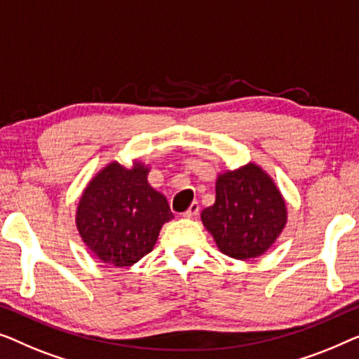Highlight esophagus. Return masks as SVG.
Returning <instances> with one entry per match:
<instances>
[{
  "mask_svg": "<svg viewBox=\"0 0 359 359\" xmlns=\"http://www.w3.org/2000/svg\"><path fill=\"white\" fill-rule=\"evenodd\" d=\"M198 211H200V206H198V203H196V201H194V203L189 206V210H187L184 213V218H187V219L195 218V216L198 215Z\"/></svg>",
  "mask_w": 359,
  "mask_h": 359,
  "instance_id": "34e87169",
  "label": "esophagus"
}]
</instances>
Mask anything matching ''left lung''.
Masks as SVG:
<instances>
[{"instance_id":"8db88e82","label":"left lung","mask_w":359,"mask_h":359,"mask_svg":"<svg viewBox=\"0 0 359 359\" xmlns=\"http://www.w3.org/2000/svg\"><path fill=\"white\" fill-rule=\"evenodd\" d=\"M215 191V203L200 216L218 249L236 260L264 255L287 223L286 200L271 175L247 163L219 172Z\"/></svg>"}]
</instances>
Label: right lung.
Instances as JSON below:
<instances>
[{"label":"right lung","mask_w":359,"mask_h":359,"mask_svg":"<svg viewBox=\"0 0 359 359\" xmlns=\"http://www.w3.org/2000/svg\"><path fill=\"white\" fill-rule=\"evenodd\" d=\"M149 170L140 159L130 168L110 161L83 189L74 221L86 247L105 265H135L174 218L168 198L149 185Z\"/></svg>","instance_id":"obj_1"}]
</instances>
